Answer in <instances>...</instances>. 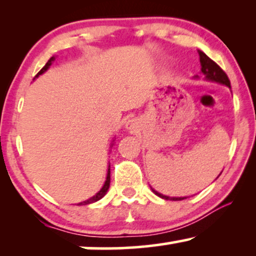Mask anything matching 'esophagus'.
I'll return each mask as SVG.
<instances>
[{
	"mask_svg": "<svg viewBox=\"0 0 256 256\" xmlns=\"http://www.w3.org/2000/svg\"><path fill=\"white\" fill-rule=\"evenodd\" d=\"M138 121L135 120V118H132V120H128L126 122V129L130 132H136L138 129Z\"/></svg>",
	"mask_w": 256,
	"mask_h": 256,
	"instance_id": "esophagus-1",
	"label": "esophagus"
}]
</instances>
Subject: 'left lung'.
I'll return each instance as SVG.
<instances>
[{
	"instance_id": "1",
	"label": "left lung",
	"mask_w": 256,
	"mask_h": 256,
	"mask_svg": "<svg viewBox=\"0 0 256 256\" xmlns=\"http://www.w3.org/2000/svg\"><path fill=\"white\" fill-rule=\"evenodd\" d=\"M198 54H199V60H200V65H202L200 74L204 76V79L208 80V82H218L220 85H225L228 87V88H230V79L228 76H226V73L224 72L212 60V59H210L202 51L198 50ZM199 78H200V76H194V79H199ZM220 174H219V176ZM152 191L156 196H158L160 198L166 199V200H183V199H186V197H169V196H164L162 194H160V192H157L156 190H154L152 188Z\"/></svg>"
}]
</instances>
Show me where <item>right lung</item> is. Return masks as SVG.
Instances as JSON below:
<instances>
[{"instance_id": "1", "label": "right lung", "mask_w": 256, "mask_h": 256, "mask_svg": "<svg viewBox=\"0 0 256 256\" xmlns=\"http://www.w3.org/2000/svg\"><path fill=\"white\" fill-rule=\"evenodd\" d=\"M54 59H56L54 56V57H51L50 59H48V62H46V64H45L44 68H42L40 71L37 73V76H34V78H38V76L43 74L44 72H46L50 68V66L52 65V62H54ZM113 141H114V140H113ZM112 146H113V143H112ZM110 166H108V169H107V174H106V180H104V185H102V188H100V191H98L96 194L93 196V197L88 198V199H87V200H85V202H78V204H76V205H87V204H92V202H98V200H100V199L102 198L104 196L107 194L108 188H110Z\"/></svg>"}]
</instances>
